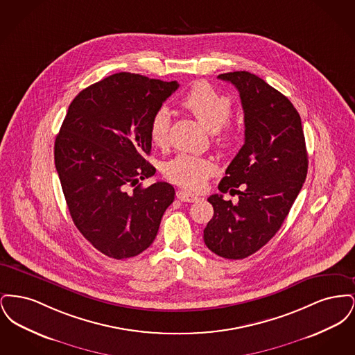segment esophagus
Instances as JSON below:
<instances>
[{
  "label": "esophagus",
  "instance_id": "1",
  "mask_svg": "<svg viewBox=\"0 0 355 355\" xmlns=\"http://www.w3.org/2000/svg\"><path fill=\"white\" fill-rule=\"evenodd\" d=\"M177 198L184 201V202H196L198 200L197 196H194V194H191V193H189L186 190H178L177 191Z\"/></svg>",
  "mask_w": 355,
  "mask_h": 355
}]
</instances>
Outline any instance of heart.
<instances>
[{"mask_svg": "<svg viewBox=\"0 0 355 355\" xmlns=\"http://www.w3.org/2000/svg\"><path fill=\"white\" fill-rule=\"evenodd\" d=\"M203 126L216 133V142L220 148H229L236 141V130L227 125L232 116V101L227 96L216 90L211 85L197 83L193 85L181 100ZM170 112L168 107H158L150 119L149 135L153 144L161 149L169 144ZM214 173V164L201 155L180 154L168 162L165 174L171 182L187 190H201L206 180Z\"/></svg>", "mask_w": 355, "mask_h": 355, "instance_id": "b5f03b06", "label": "heart"}]
</instances>
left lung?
Wrapping results in <instances>:
<instances>
[{"label":"left lung","mask_w":355,"mask_h":355,"mask_svg":"<svg viewBox=\"0 0 355 355\" xmlns=\"http://www.w3.org/2000/svg\"><path fill=\"white\" fill-rule=\"evenodd\" d=\"M218 78L239 92L245 144L218 185L220 193H236L238 203L220 194L207 198L214 216L203 241L220 257L242 259L281 229L302 189L309 161L301 117L287 97L249 71L223 73Z\"/></svg>","instance_id":"1"}]
</instances>
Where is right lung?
<instances>
[{"label":"right lung","instance_id":"obj_1","mask_svg":"<svg viewBox=\"0 0 355 355\" xmlns=\"http://www.w3.org/2000/svg\"><path fill=\"white\" fill-rule=\"evenodd\" d=\"M177 81L116 73L80 92L54 144V162L71 220L102 254L123 259L146 250L158 233L174 187L129 185L154 175L149 123Z\"/></svg>","mask_w":355,"mask_h":355}]
</instances>
